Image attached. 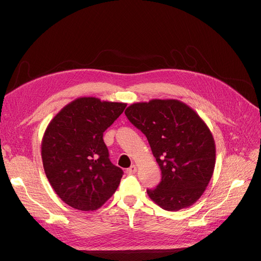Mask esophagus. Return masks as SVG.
Wrapping results in <instances>:
<instances>
[{
	"mask_svg": "<svg viewBox=\"0 0 261 261\" xmlns=\"http://www.w3.org/2000/svg\"><path fill=\"white\" fill-rule=\"evenodd\" d=\"M136 171H137V167L135 164H133L132 167L128 168L126 172H127V174H134V173H136Z\"/></svg>",
	"mask_w": 261,
	"mask_h": 261,
	"instance_id": "obj_1",
	"label": "esophagus"
}]
</instances>
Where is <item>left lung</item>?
Instances as JSON below:
<instances>
[{"instance_id":"obj_1","label":"left lung","mask_w":261,"mask_h":261,"mask_svg":"<svg viewBox=\"0 0 261 261\" xmlns=\"http://www.w3.org/2000/svg\"><path fill=\"white\" fill-rule=\"evenodd\" d=\"M125 115L146 135L161 170L160 184L147 189L150 199L168 211L191 207L215 171L216 143L207 124L176 99L136 102Z\"/></svg>"}]
</instances>
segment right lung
Segmentation results:
<instances>
[{
  "mask_svg": "<svg viewBox=\"0 0 261 261\" xmlns=\"http://www.w3.org/2000/svg\"><path fill=\"white\" fill-rule=\"evenodd\" d=\"M126 103L81 97L55 115L43 134L41 158L54 192L68 206L99 209L115 193L123 171L109 159L103 133Z\"/></svg>",
  "mask_w": 261,
  "mask_h": 261,
  "instance_id": "right-lung-1",
  "label": "right lung"
}]
</instances>
